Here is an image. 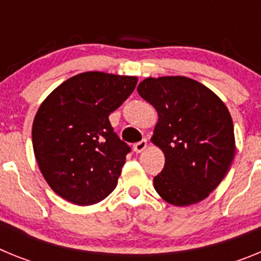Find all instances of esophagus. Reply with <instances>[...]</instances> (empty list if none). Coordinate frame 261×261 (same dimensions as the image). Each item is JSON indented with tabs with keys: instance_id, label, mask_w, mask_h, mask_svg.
I'll use <instances>...</instances> for the list:
<instances>
[{
	"instance_id": "34e87169",
	"label": "esophagus",
	"mask_w": 261,
	"mask_h": 261,
	"mask_svg": "<svg viewBox=\"0 0 261 261\" xmlns=\"http://www.w3.org/2000/svg\"><path fill=\"white\" fill-rule=\"evenodd\" d=\"M146 146H147V141L146 140H142V141L136 142V144L133 145V150H135L136 153H142V151L146 149Z\"/></svg>"
}]
</instances>
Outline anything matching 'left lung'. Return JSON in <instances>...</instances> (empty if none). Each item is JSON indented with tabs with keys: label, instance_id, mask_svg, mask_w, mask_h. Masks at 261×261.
I'll return each instance as SVG.
<instances>
[{
	"label": "left lung",
	"instance_id": "8db88e82",
	"mask_svg": "<svg viewBox=\"0 0 261 261\" xmlns=\"http://www.w3.org/2000/svg\"><path fill=\"white\" fill-rule=\"evenodd\" d=\"M138 94L158 112L151 142L165 154L154 188L168 204L206 199L229 171L235 154L231 115L216 94L191 78H145Z\"/></svg>",
	"mask_w": 261,
	"mask_h": 261
}]
</instances>
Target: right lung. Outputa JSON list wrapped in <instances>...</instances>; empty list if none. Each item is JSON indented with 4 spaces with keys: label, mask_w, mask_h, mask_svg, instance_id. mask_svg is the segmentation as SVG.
<instances>
[{
    "label": "right lung",
    "mask_w": 261,
    "mask_h": 261,
    "mask_svg": "<svg viewBox=\"0 0 261 261\" xmlns=\"http://www.w3.org/2000/svg\"><path fill=\"white\" fill-rule=\"evenodd\" d=\"M137 77L86 71L69 78L40 105L32 146L55 192L75 205L102 201L116 188L130 147L110 116L133 93Z\"/></svg>",
    "instance_id": "1"
}]
</instances>
